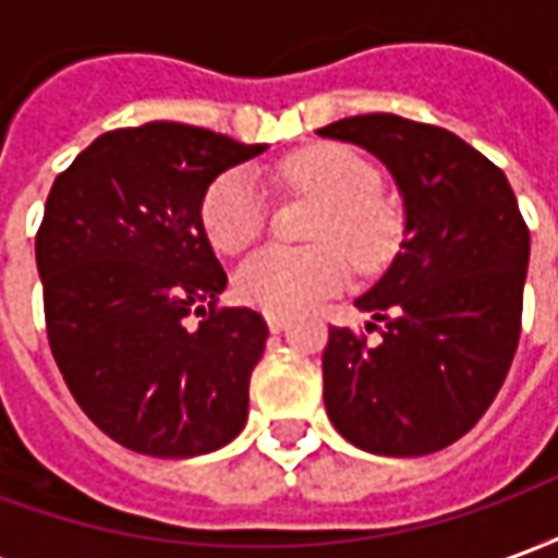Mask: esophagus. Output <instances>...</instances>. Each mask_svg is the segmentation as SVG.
Here are the masks:
<instances>
[{"label":"esophagus","instance_id":"34e87169","mask_svg":"<svg viewBox=\"0 0 558 558\" xmlns=\"http://www.w3.org/2000/svg\"><path fill=\"white\" fill-rule=\"evenodd\" d=\"M266 319H268V328H271V331H283V328L290 326V319H287L283 314H268Z\"/></svg>","mask_w":558,"mask_h":558}]
</instances>
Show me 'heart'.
I'll return each mask as SVG.
<instances>
[{"label": "heart", "mask_w": 558, "mask_h": 558, "mask_svg": "<svg viewBox=\"0 0 558 558\" xmlns=\"http://www.w3.org/2000/svg\"><path fill=\"white\" fill-rule=\"evenodd\" d=\"M280 182L323 199L314 247H268L235 275L244 302L266 314H299L347 287L352 263L362 271L386 268L400 247V208L379 191L367 158L338 143H316L280 160ZM203 230L220 254H242L259 242L268 199L247 170H230L208 184L199 206Z\"/></svg>", "instance_id": "1"}]
</instances>
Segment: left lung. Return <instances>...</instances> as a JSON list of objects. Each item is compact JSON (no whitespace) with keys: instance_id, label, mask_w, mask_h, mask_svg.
<instances>
[{"instance_id":"8db88e82","label":"left lung","mask_w":558,"mask_h":558,"mask_svg":"<svg viewBox=\"0 0 558 558\" xmlns=\"http://www.w3.org/2000/svg\"><path fill=\"white\" fill-rule=\"evenodd\" d=\"M319 137L374 151L407 206L403 251L355 299L380 340L328 328V418L371 454L442 451L475 427L514 362L526 220L505 172L445 128L367 113L319 128Z\"/></svg>"}]
</instances>
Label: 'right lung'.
Listing matches in <instances>:
<instances>
[{"instance_id": "right-lung-1", "label": "right lung", "mask_w": 558, "mask_h": 558, "mask_svg": "<svg viewBox=\"0 0 558 558\" xmlns=\"http://www.w3.org/2000/svg\"><path fill=\"white\" fill-rule=\"evenodd\" d=\"M263 148L148 122L101 134L50 187L35 235L47 340L80 410L137 454H208L247 421L268 326L218 307L227 271L199 206Z\"/></svg>"}]
</instances>
